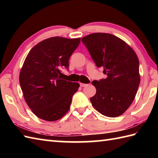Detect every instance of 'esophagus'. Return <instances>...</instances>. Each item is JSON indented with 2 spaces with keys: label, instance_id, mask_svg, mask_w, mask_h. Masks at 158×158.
<instances>
[{
  "label": "esophagus",
  "instance_id": "34e87169",
  "mask_svg": "<svg viewBox=\"0 0 158 158\" xmlns=\"http://www.w3.org/2000/svg\"><path fill=\"white\" fill-rule=\"evenodd\" d=\"M86 85H88V84H85V83H80V86L81 87H85Z\"/></svg>",
  "mask_w": 158,
  "mask_h": 158
}]
</instances>
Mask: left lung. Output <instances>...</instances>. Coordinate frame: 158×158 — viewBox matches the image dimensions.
Instances as JSON below:
<instances>
[{"instance_id":"obj_1","label":"left lung","mask_w":158,"mask_h":158,"mask_svg":"<svg viewBox=\"0 0 158 158\" xmlns=\"http://www.w3.org/2000/svg\"><path fill=\"white\" fill-rule=\"evenodd\" d=\"M81 41L106 75V79L92 81L96 89L90 98L92 106L105 116H120L132 103L140 84L138 56L125 41L109 33H92Z\"/></svg>"}]
</instances>
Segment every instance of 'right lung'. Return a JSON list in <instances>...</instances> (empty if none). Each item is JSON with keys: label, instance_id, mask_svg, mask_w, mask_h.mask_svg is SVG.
Instances as JSON below:
<instances>
[{"label": "right lung", "instance_id": "add662e5", "mask_svg": "<svg viewBox=\"0 0 158 158\" xmlns=\"http://www.w3.org/2000/svg\"><path fill=\"white\" fill-rule=\"evenodd\" d=\"M81 39L54 36L33 47L19 73V84L26 102L39 118L54 122L70 109L79 83L63 79L61 69H69V60Z\"/></svg>", "mask_w": 158, "mask_h": 158}]
</instances>
